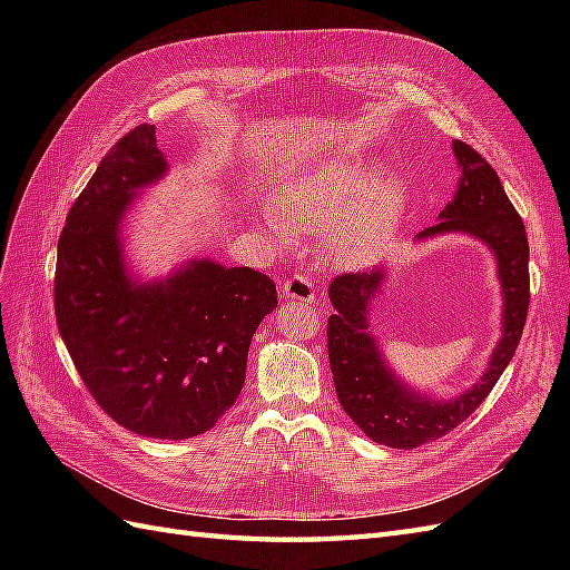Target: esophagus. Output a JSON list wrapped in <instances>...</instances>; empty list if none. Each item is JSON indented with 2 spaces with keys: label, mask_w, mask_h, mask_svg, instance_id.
<instances>
[{
  "label": "esophagus",
  "mask_w": 570,
  "mask_h": 570,
  "mask_svg": "<svg viewBox=\"0 0 570 570\" xmlns=\"http://www.w3.org/2000/svg\"><path fill=\"white\" fill-rule=\"evenodd\" d=\"M283 297L287 302H302V304H314L316 299V292L312 287V283H308L304 275H292V278H287L281 287Z\"/></svg>",
  "instance_id": "34e87169"
}]
</instances>
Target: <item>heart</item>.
I'll return each mask as SVG.
<instances>
[{
  "label": "heart",
  "instance_id": "b5f03b06",
  "mask_svg": "<svg viewBox=\"0 0 570 570\" xmlns=\"http://www.w3.org/2000/svg\"><path fill=\"white\" fill-rule=\"evenodd\" d=\"M404 212L400 178L371 176L361 161L325 154L283 170L254 218L278 247L292 243V228H318V245L333 264L361 266L400 228Z\"/></svg>",
  "mask_w": 570,
  "mask_h": 570
}]
</instances>
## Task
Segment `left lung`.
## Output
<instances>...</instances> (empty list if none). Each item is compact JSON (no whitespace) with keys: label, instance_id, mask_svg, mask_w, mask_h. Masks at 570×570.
<instances>
[{"label":"left lung","instance_id":"8db88e82","mask_svg":"<svg viewBox=\"0 0 570 570\" xmlns=\"http://www.w3.org/2000/svg\"><path fill=\"white\" fill-rule=\"evenodd\" d=\"M452 149L461 168L454 199L440 212L435 226L416 235V243L459 233L480 239L494 256L502 287V335L478 381L461 394L438 400L411 387L392 371L368 318L373 302H377L390 278L387 266L337 275L327 289L335 306V314L327 318V356L337 400L366 438L392 450H413L446 435L469 419L509 366L525 327L530 252L523 220L494 168L461 140H454Z\"/></svg>","mask_w":570,"mask_h":570}]
</instances>
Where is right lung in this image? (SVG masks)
<instances>
[{
	"label": "right lung",
	"mask_w": 570,
	"mask_h": 570,
	"mask_svg": "<svg viewBox=\"0 0 570 570\" xmlns=\"http://www.w3.org/2000/svg\"><path fill=\"white\" fill-rule=\"evenodd\" d=\"M157 128L137 126L97 166L59 237L55 308L85 387L130 433L187 440L212 430L243 392L249 344L275 306L254 268L189 258L166 278H137L124 223L168 174Z\"/></svg>",
	"instance_id": "obj_1"
}]
</instances>
